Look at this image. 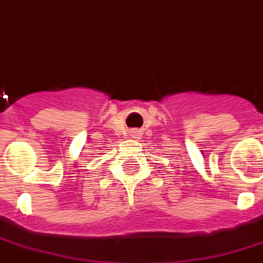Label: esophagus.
<instances>
[{
    "instance_id": "obj_1",
    "label": "esophagus",
    "mask_w": 263,
    "mask_h": 263,
    "mask_svg": "<svg viewBox=\"0 0 263 263\" xmlns=\"http://www.w3.org/2000/svg\"><path fill=\"white\" fill-rule=\"evenodd\" d=\"M130 137H132V139L139 140V139H141V133H140L139 130H133V132L130 133Z\"/></svg>"
}]
</instances>
